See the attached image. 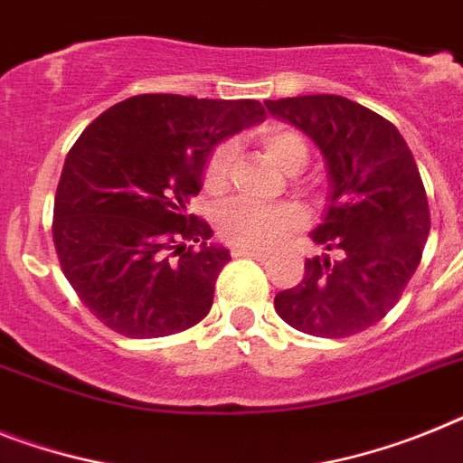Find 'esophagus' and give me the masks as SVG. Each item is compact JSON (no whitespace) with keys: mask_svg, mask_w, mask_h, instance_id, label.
<instances>
[{"mask_svg":"<svg viewBox=\"0 0 463 463\" xmlns=\"http://www.w3.org/2000/svg\"><path fill=\"white\" fill-rule=\"evenodd\" d=\"M232 256H250V259H259V261H266L268 251L263 250H251V247H232Z\"/></svg>","mask_w":463,"mask_h":463,"instance_id":"1","label":"esophagus"}]
</instances>
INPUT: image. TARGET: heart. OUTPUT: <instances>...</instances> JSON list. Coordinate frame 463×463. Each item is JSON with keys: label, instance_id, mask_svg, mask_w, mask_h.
Instances as JSON below:
<instances>
[{"label": "heart", "instance_id": "obj_1", "mask_svg": "<svg viewBox=\"0 0 463 463\" xmlns=\"http://www.w3.org/2000/svg\"><path fill=\"white\" fill-rule=\"evenodd\" d=\"M259 143L266 150V155L275 165L282 166L285 172L294 174L306 165L308 150L301 136L294 134L285 127H266L259 131ZM232 166V147L219 146L209 155V162L204 166V188L213 195L223 193L228 185ZM306 221L304 209L297 204H273V207H261L251 202L231 200L216 212V228L219 235L228 242H235L240 247H251V250H270L275 244L289 235L291 231L301 228Z\"/></svg>", "mask_w": 463, "mask_h": 463}]
</instances>
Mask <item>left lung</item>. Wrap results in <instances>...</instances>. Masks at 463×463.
<instances>
[{
    "label": "left lung",
    "instance_id": "1",
    "mask_svg": "<svg viewBox=\"0 0 463 463\" xmlns=\"http://www.w3.org/2000/svg\"><path fill=\"white\" fill-rule=\"evenodd\" d=\"M266 108L304 131L325 157L332 193L310 238L341 254L306 259L304 279L275 294V310L313 336L363 332L398 304L429 240L417 162L393 124L344 96L266 100Z\"/></svg>",
    "mask_w": 463,
    "mask_h": 463
}]
</instances>
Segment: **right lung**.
<instances>
[{"instance_id": "obj_1", "label": "right lung", "mask_w": 463, "mask_h": 463, "mask_svg": "<svg viewBox=\"0 0 463 463\" xmlns=\"http://www.w3.org/2000/svg\"><path fill=\"white\" fill-rule=\"evenodd\" d=\"M263 119L259 100L143 93L108 108L70 147L53 244L81 304L106 327L157 339L207 316L231 251L188 204L213 147Z\"/></svg>"}]
</instances>
